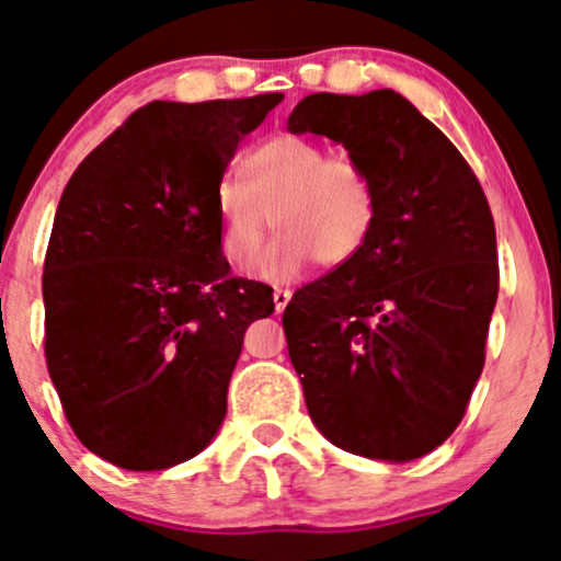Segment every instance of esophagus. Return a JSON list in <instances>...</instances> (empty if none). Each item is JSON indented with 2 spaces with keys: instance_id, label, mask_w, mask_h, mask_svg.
<instances>
[{
  "instance_id": "obj_1",
  "label": "esophagus",
  "mask_w": 561,
  "mask_h": 561,
  "mask_svg": "<svg viewBox=\"0 0 561 561\" xmlns=\"http://www.w3.org/2000/svg\"><path fill=\"white\" fill-rule=\"evenodd\" d=\"M289 298H293V293H289V289H282V287L274 289V308H276V313H282V310L287 308Z\"/></svg>"
}]
</instances>
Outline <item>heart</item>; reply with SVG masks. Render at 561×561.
<instances>
[{
    "label": "heart",
    "mask_w": 561,
    "mask_h": 561,
    "mask_svg": "<svg viewBox=\"0 0 561 561\" xmlns=\"http://www.w3.org/2000/svg\"><path fill=\"white\" fill-rule=\"evenodd\" d=\"M240 174L216 185L219 248L234 272L257 261L268 218L280 234L255 266L266 282L295 279L313 261L345 266L379 219V193L366 167L353 157H329L302 135H274L253 146Z\"/></svg>",
    "instance_id": "obj_1"
}]
</instances>
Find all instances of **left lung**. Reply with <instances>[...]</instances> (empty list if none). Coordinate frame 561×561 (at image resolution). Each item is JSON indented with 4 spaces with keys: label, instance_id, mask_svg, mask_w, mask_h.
Wrapping results in <instances>:
<instances>
[{
    "label": "left lung",
    "instance_id": "8db88e82",
    "mask_svg": "<svg viewBox=\"0 0 561 561\" xmlns=\"http://www.w3.org/2000/svg\"><path fill=\"white\" fill-rule=\"evenodd\" d=\"M295 135L345 146L379 219L363 251L285 308L308 415L334 447L383 462L434 451L481 379L499 293L496 229L455 144L400 93H310Z\"/></svg>",
    "mask_w": 561,
    "mask_h": 561
}]
</instances>
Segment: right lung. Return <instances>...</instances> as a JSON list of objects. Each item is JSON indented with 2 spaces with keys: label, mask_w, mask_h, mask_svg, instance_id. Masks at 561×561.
<instances>
[{
  "label": "right lung",
  "mask_w": 561,
  "mask_h": 561,
  "mask_svg": "<svg viewBox=\"0 0 561 561\" xmlns=\"http://www.w3.org/2000/svg\"><path fill=\"white\" fill-rule=\"evenodd\" d=\"M282 99L151 101L67 182L44 261V350L67 421L101 460L167 470L225 421L242 336L274 313V289L229 274L216 185Z\"/></svg>",
  "instance_id": "right-lung-1"
}]
</instances>
